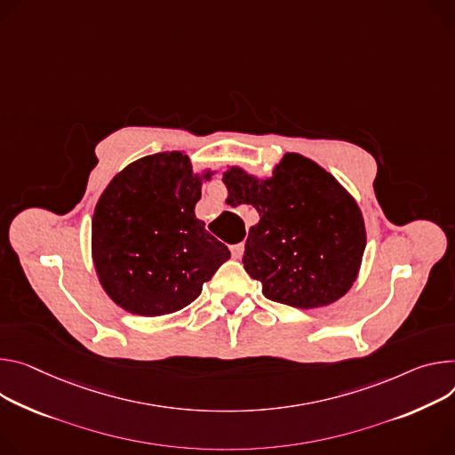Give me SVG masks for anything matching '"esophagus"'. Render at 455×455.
Here are the masks:
<instances>
[{
	"label": "esophagus",
	"instance_id": "1",
	"mask_svg": "<svg viewBox=\"0 0 455 455\" xmlns=\"http://www.w3.org/2000/svg\"><path fill=\"white\" fill-rule=\"evenodd\" d=\"M230 252H232V258H234V259H241V258H243V252H244V244H243V243L232 244V246H230Z\"/></svg>",
	"mask_w": 455,
	"mask_h": 455
}]
</instances>
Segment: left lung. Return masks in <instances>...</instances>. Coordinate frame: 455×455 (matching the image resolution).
Instances as JSON below:
<instances>
[{"label":"left lung","mask_w":455,"mask_h":455,"mask_svg":"<svg viewBox=\"0 0 455 455\" xmlns=\"http://www.w3.org/2000/svg\"><path fill=\"white\" fill-rule=\"evenodd\" d=\"M223 183L228 204H252L259 214L243 265L265 298L317 308L350 291L366 246L364 221L354 197L319 164L286 154L267 181L232 167Z\"/></svg>","instance_id":"left-lung-1"}]
</instances>
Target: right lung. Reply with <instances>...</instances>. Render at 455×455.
Listing matches in <instances>:
<instances>
[{"mask_svg": "<svg viewBox=\"0 0 455 455\" xmlns=\"http://www.w3.org/2000/svg\"><path fill=\"white\" fill-rule=\"evenodd\" d=\"M199 197L201 178L181 152L141 157L110 181L92 218V259L116 305L138 315L181 310L230 258L196 218Z\"/></svg>", "mask_w": 455, "mask_h": 455, "instance_id": "1", "label": "right lung"}]
</instances>
